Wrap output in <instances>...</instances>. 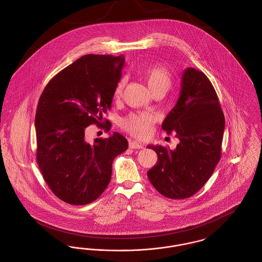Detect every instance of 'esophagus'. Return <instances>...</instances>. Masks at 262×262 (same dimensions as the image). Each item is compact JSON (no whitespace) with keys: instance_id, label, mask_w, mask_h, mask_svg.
<instances>
[{"instance_id":"esophagus-1","label":"esophagus","mask_w":262,"mask_h":262,"mask_svg":"<svg viewBox=\"0 0 262 262\" xmlns=\"http://www.w3.org/2000/svg\"><path fill=\"white\" fill-rule=\"evenodd\" d=\"M128 146H129V148H132V149H140V148H143V145L140 144V143H138L137 141H130L129 144H128Z\"/></svg>"}]
</instances>
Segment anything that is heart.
I'll use <instances>...</instances> for the list:
<instances>
[{
	"label": "heart",
	"mask_w": 262,
	"mask_h": 262,
	"mask_svg": "<svg viewBox=\"0 0 262 262\" xmlns=\"http://www.w3.org/2000/svg\"><path fill=\"white\" fill-rule=\"evenodd\" d=\"M143 78L151 92L157 89H165L167 91L172 83L171 75L161 66H153L146 69L143 72ZM125 84V78H121L114 91V96L116 98H119L122 95ZM153 123L154 119L151 115L146 113H138L130 114L124 118L121 125L130 135L142 139L147 138L151 135Z\"/></svg>",
	"instance_id": "obj_1"
}]
</instances>
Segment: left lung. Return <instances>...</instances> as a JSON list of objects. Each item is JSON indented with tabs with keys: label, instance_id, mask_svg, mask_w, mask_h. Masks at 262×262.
<instances>
[{
	"label": "left lung",
	"instance_id": "8db88e82",
	"mask_svg": "<svg viewBox=\"0 0 262 262\" xmlns=\"http://www.w3.org/2000/svg\"><path fill=\"white\" fill-rule=\"evenodd\" d=\"M167 134L180 139L176 149L148 145L158 162L147 172L161 194L184 200L198 192L209 180L221 157L225 118L208 77L193 68L182 75L180 96L162 124Z\"/></svg>",
	"mask_w": 262,
	"mask_h": 262
}]
</instances>
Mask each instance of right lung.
Instances as JSON below:
<instances>
[{"label":"right lung","instance_id":"add662e5","mask_svg":"<svg viewBox=\"0 0 262 262\" xmlns=\"http://www.w3.org/2000/svg\"><path fill=\"white\" fill-rule=\"evenodd\" d=\"M125 63L123 55H85L55 75L44 88L35 116L37 163L51 190L60 200L84 205L108 187L116 156L128 142L119 133L85 139V128L100 125L111 108ZM108 132L110 122L103 125Z\"/></svg>","mask_w":262,"mask_h":262}]
</instances>
